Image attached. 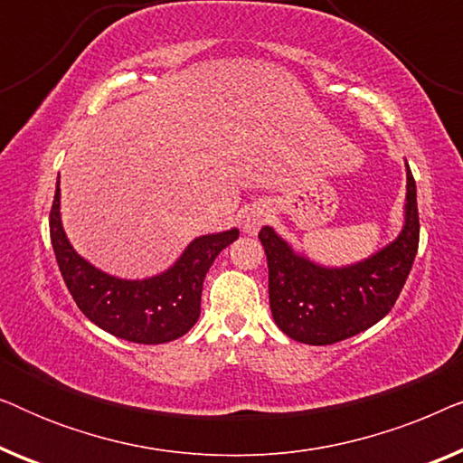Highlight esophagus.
Instances as JSON below:
<instances>
[{
	"label": "esophagus",
	"mask_w": 463,
	"mask_h": 463,
	"mask_svg": "<svg viewBox=\"0 0 463 463\" xmlns=\"http://www.w3.org/2000/svg\"><path fill=\"white\" fill-rule=\"evenodd\" d=\"M263 221H265V213L261 211V208H252V211L246 213V217H244V232L257 233L259 227L263 225Z\"/></svg>",
	"instance_id": "34e87169"
}]
</instances>
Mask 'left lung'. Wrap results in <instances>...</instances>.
Returning a JSON list of instances; mask_svg holds the SVG:
<instances>
[{"label": "left lung", "mask_w": 463, "mask_h": 463, "mask_svg": "<svg viewBox=\"0 0 463 463\" xmlns=\"http://www.w3.org/2000/svg\"><path fill=\"white\" fill-rule=\"evenodd\" d=\"M404 227L394 242L347 268H320L261 227L269 269V307L278 328L309 345H331L366 331L394 307L420 246L417 187L407 166Z\"/></svg>", "instance_id": "8db88e82"}]
</instances>
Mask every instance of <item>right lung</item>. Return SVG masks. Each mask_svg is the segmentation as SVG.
<instances>
[{"label": "right lung", "mask_w": 463, "mask_h": 463, "mask_svg": "<svg viewBox=\"0 0 463 463\" xmlns=\"http://www.w3.org/2000/svg\"><path fill=\"white\" fill-rule=\"evenodd\" d=\"M238 233L230 230L200 236L164 274L147 280H119L94 268L69 244L61 223L59 181L50 211V240L56 263L81 314L116 337L145 345L179 339L195 325L206 271Z\"/></svg>", "instance_id": "add662e5"}]
</instances>
